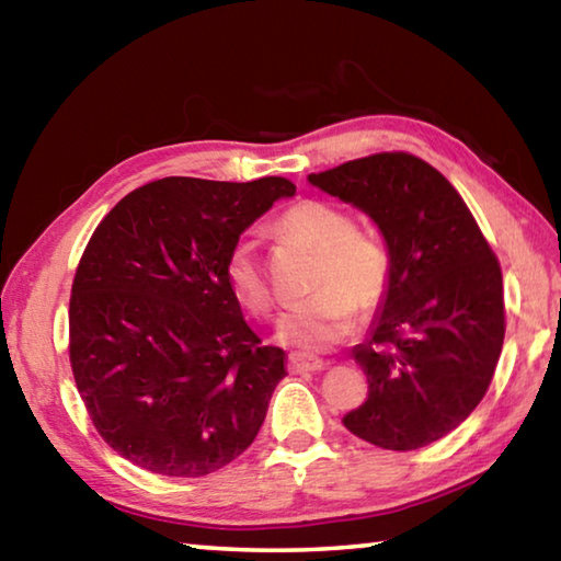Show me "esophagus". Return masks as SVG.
<instances>
[{
    "label": "esophagus",
    "instance_id": "esophagus-1",
    "mask_svg": "<svg viewBox=\"0 0 561 561\" xmlns=\"http://www.w3.org/2000/svg\"><path fill=\"white\" fill-rule=\"evenodd\" d=\"M327 366L324 358L317 356H307V354H291L289 356V368L297 374H307V371H321Z\"/></svg>",
    "mask_w": 561,
    "mask_h": 561
}]
</instances>
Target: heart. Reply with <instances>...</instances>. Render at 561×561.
Here are the masks:
<instances>
[{
    "label": "heart",
    "instance_id": "heart-1",
    "mask_svg": "<svg viewBox=\"0 0 561 561\" xmlns=\"http://www.w3.org/2000/svg\"><path fill=\"white\" fill-rule=\"evenodd\" d=\"M279 230L319 252L311 287L317 291L277 321L274 336L299 351H324L344 341L356 324V309H374L391 279V257L381 240L358 232L344 207L327 201H301L279 217ZM225 279L232 297L252 314L272 307L257 244L237 240L225 260Z\"/></svg>",
    "mask_w": 561,
    "mask_h": 561
}]
</instances>
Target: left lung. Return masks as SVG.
Masks as SVG:
<instances>
[{
    "instance_id": "1",
    "label": "left lung",
    "mask_w": 561,
    "mask_h": 561,
    "mask_svg": "<svg viewBox=\"0 0 561 561\" xmlns=\"http://www.w3.org/2000/svg\"><path fill=\"white\" fill-rule=\"evenodd\" d=\"M309 183L371 217L391 279L354 346L368 398L346 431L415 450L458 428L482 401L505 339L497 257L448 180L408 153H376L311 173Z\"/></svg>"
}]
</instances>
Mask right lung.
<instances>
[{"instance_id":"1","label":"right lung","mask_w":561,"mask_h":561,"mask_svg":"<svg viewBox=\"0 0 561 561\" xmlns=\"http://www.w3.org/2000/svg\"><path fill=\"white\" fill-rule=\"evenodd\" d=\"M294 193L284 178H163L96 227L71 287L69 356L93 425L121 458L203 478L257 438L287 354L244 321L225 260Z\"/></svg>"}]
</instances>
